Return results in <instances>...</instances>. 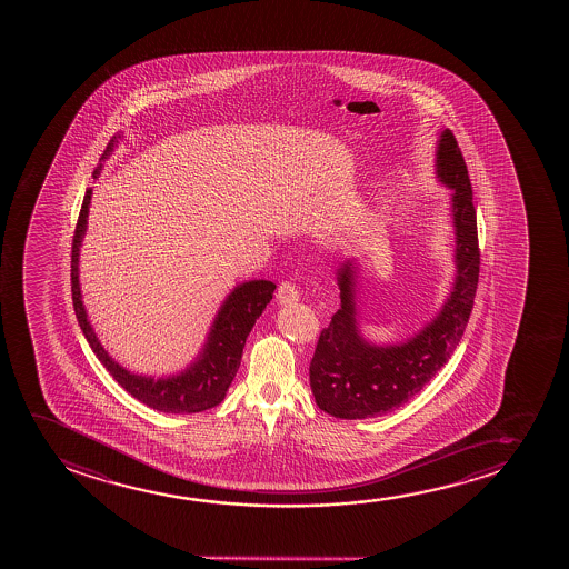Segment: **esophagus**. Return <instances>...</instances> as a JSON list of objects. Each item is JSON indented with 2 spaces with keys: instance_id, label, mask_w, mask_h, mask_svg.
<instances>
[{
  "instance_id": "esophagus-1",
  "label": "esophagus",
  "mask_w": 569,
  "mask_h": 569,
  "mask_svg": "<svg viewBox=\"0 0 569 569\" xmlns=\"http://www.w3.org/2000/svg\"><path fill=\"white\" fill-rule=\"evenodd\" d=\"M299 289L296 288V283H291V281H283L280 288H278V293H276V299H278V303L280 305H293L299 301Z\"/></svg>"
}]
</instances>
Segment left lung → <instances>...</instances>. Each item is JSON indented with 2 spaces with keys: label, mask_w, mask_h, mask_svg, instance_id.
<instances>
[{
  "label": "left lung",
  "mask_w": 569,
  "mask_h": 569,
  "mask_svg": "<svg viewBox=\"0 0 569 569\" xmlns=\"http://www.w3.org/2000/svg\"><path fill=\"white\" fill-rule=\"evenodd\" d=\"M436 174L452 192L455 280L451 291L436 317L413 336L397 343H373L359 330V264L356 260H343L338 266L340 309L320 332L309 367L317 406L335 418L366 420L405 405L436 377L465 335L475 305L480 250L467 163L449 128H445L437 141Z\"/></svg>",
  "instance_id": "left-lung-1"
}]
</instances>
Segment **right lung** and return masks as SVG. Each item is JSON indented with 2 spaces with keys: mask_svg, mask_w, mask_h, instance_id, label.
Returning a JSON list of instances; mask_svg holds the SVG:
<instances>
[{
  "mask_svg": "<svg viewBox=\"0 0 569 569\" xmlns=\"http://www.w3.org/2000/svg\"><path fill=\"white\" fill-rule=\"evenodd\" d=\"M118 140H120V133L110 140L102 161L114 151ZM101 171L102 163L94 169L93 179H99ZM91 194H93V188H89L83 198L78 227L73 234V247H71V299H73L79 327L83 330L91 350L126 392H130L133 398H138L140 402L153 410L164 413H194L218 406L226 398L227 389L231 387L237 369L241 366L242 348L247 342V336L250 335L258 317L264 312L266 305L270 303L276 283L268 280H249L234 286L233 291L219 307L202 350L198 351L194 361L184 371L169 375V377H159V379L151 375L132 373L104 350L101 340L94 335L93 327L87 317L86 305L81 299L79 250L86 237Z\"/></svg>",
  "mask_w": 569,
  "mask_h": 569,
  "instance_id": "1",
  "label": "right lung"
}]
</instances>
